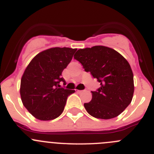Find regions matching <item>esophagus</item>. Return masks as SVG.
Returning <instances> with one entry per match:
<instances>
[{"label": "esophagus", "mask_w": 154, "mask_h": 154, "mask_svg": "<svg viewBox=\"0 0 154 154\" xmlns=\"http://www.w3.org/2000/svg\"><path fill=\"white\" fill-rule=\"evenodd\" d=\"M77 92H79V93H80V92H83V90H78V89H77Z\"/></svg>", "instance_id": "1"}]
</instances>
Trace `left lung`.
<instances>
[{"mask_svg": "<svg viewBox=\"0 0 154 154\" xmlns=\"http://www.w3.org/2000/svg\"><path fill=\"white\" fill-rule=\"evenodd\" d=\"M74 59L100 83L92 98L85 103L86 111L98 119L114 118L131 103L134 93L133 73L126 59L113 49L104 46L80 49Z\"/></svg>", "mask_w": 154, "mask_h": 154, "instance_id": "left-lung-1", "label": "left lung"}]
</instances>
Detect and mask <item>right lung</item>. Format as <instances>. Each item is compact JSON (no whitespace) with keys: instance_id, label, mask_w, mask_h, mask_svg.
I'll return each mask as SVG.
<instances>
[{"instance_id":"1","label":"right lung","mask_w":154,"mask_h":154,"mask_svg":"<svg viewBox=\"0 0 154 154\" xmlns=\"http://www.w3.org/2000/svg\"><path fill=\"white\" fill-rule=\"evenodd\" d=\"M77 49L55 47L38 53L31 61L21 79L23 105L40 120L57 118L63 112L68 95L75 91L62 87L63 70Z\"/></svg>"}]
</instances>
